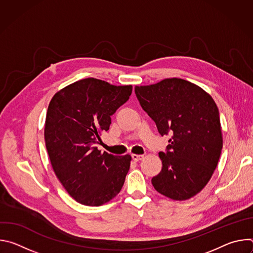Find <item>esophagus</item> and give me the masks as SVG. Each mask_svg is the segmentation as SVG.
Segmentation results:
<instances>
[{
    "label": "esophagus",
    "instance_id": "34e87169",
    "mask_svg": "<svg viewBox=\"0 0 253 253\" xmlns=\"http://www.w3.org/2000/svg\"><path fill=\"white\" fill-rule=\"evenodd\" d=\"M131 156H132V159L134 161H139V160H142L144 158L143 155H137V154H132Z\"/></svg>",
    "mask_w": 253,
    "mask_h": 253
}]
</instances>
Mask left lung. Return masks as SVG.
Returning <instances> with one entry per match:
<instances>
[{"mask_svg": "<svg viewBox=\"0 0 253 253\" xmlns=\"http://www.w3.org/2000/svg\"><path fill=\"white\" fill-rule=\"evenodd\" d=\"M136 97L161 136L170 134L166 152H159L160 173L151 182L173 200L199 193L217 166L223 145L219 111L199 86L179 78L136 86Z\"/></svg>", "mask_w": 253, "mask_h": 253, "instance_id": "left-lung-1", "label": "left lung"}]
</instances>
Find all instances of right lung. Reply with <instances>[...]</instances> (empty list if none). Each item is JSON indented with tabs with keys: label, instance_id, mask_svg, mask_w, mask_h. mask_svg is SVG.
I'll return each instance as SVG.
<instances>
[{
	"label": "right lung",
	"instance_id": "add662e5",
	"mask_svg": "<svg viewBox=\"0 0 253 253\" xmlns=\"http://www.w3.org/2000/svg\"><path fill=\"white\" fill-rule=\"evenodd\" d=\"M131 93V85L87 78L57 92L49 104L44 133L49 158L59 181L81 204L110 201L125 182L131 156L102 153L97 144Z\"/></svg>",
	"mask_w": 253,
	"mask_h": 253
}]
</instances>
